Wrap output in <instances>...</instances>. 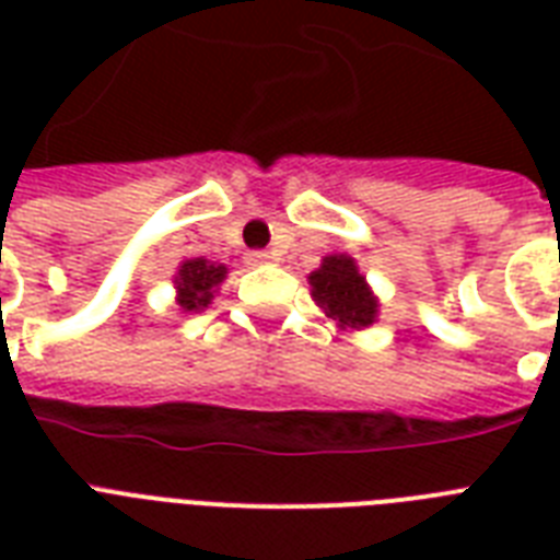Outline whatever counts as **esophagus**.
<instances>
[{
	"instance_id": "esophagus-1",
	"label": "esophagus",
	"mask_w": 560,
	"mask_h": 560,
	"mask_svg": "<svg viewBox=\"0 0 560 560\" xmlns=\"http://www.w3.org/2000/svg\"><path fill=\"white\" fill-rule=\"evenodd\" d=\"M249 261H255V264H272V261H279V255L270 253V249H253V253H249Z\"/></svg>"
}]
</instances>
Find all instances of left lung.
<instances>
[{
  "instance_id": "obj_1",
  "label": "left lung",
  "mask_w": 560,
  "mask_h": 560,
  "mask_svg": "<svg viewBox=\"0 0 560 560\" xmlns=\"http://www.w3.org/2000/svg\"><path fill=\"white\" fill-rule=\"evenodd\" d=\"M311 288L325 314L337 319L342 328H366L374 323L377 302L349 255H328L323 267L311 272Z\"/></svg>"
}]
</instances>
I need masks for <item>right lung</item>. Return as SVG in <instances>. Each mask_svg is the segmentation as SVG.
Returning <instances> with one entry per match:
<instances>
[{
    "instance_id": "1",
    "label": "right lung",
    "mask_w": 560,
    "mask_h": 560,
    "mask_svg": "<svg viewBox=\"0 0 560 560\" xmlns=\"http://www.w3.org/2000/svg\"><path fill=\"white\" fill-rule=\"evenodd\" d=\"M226 279V267L223 264H211L206 258H191L179 267L177 290H179V307L183 311H200L211 302V293L220 281Z\"/></svg>"
}]
</instances>
